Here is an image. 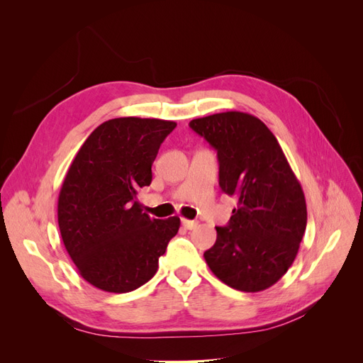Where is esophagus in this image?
<instances>
[{"mask_svg": "<svg viewBox=\"0 0 363 363\" xmlns=\"http://www.w3.org/2000/svg\"><path fill=\"white\" fill-rule=\"evenodd\" d=\"M182 225L186 228V230H192V228H195L196 225H199V223L196 221H191V219H182Z\"/></svg>", "mask_w": 363, "mask_h": 363, "instance_id": "esophagus-1", "label": "esophagus"}]
</instances>
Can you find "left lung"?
I'll return each mask as SVG.
<instances>
[{"instance_id":"obj_1","label":"left lung","mask_w":363,"mask_h":363,"mask_svg":"<svg viewBox=\"0 0 363 363\" xmlns=\"http://www.w3.org/2000/svg\"><path fill=\"white\" fill-rule=\"evenodd\" d=\"M189 127L216 150L219 188L238 207L204 259L227 286L265 291L295 260L307 224L300 182L279 140L256 116L224 112L196 118Z\"/></svg>"}]
</instances>
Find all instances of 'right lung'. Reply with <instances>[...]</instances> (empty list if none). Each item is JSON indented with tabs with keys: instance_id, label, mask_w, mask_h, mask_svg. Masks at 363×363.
Masks as SVG:
<instances>
[{
	"instance_id": "right-lung-1",
	"label": "right lung",
	"mask_w": 363,
	"mask_h": 363,
	"mask_svg": "<svg viewBox=\"0 0 363 363\" xmlns=\"http://www.w3.org/2000/svg\"><path fill=\"white\" fill-rule=\"evenodd\" d=\"M174 121L115 118L98 125L77 152L59 194L62 240L80 276L115 294L135 291L157 272L180 218H150L138 191Z\"/></svg>"
}]
</instances>
